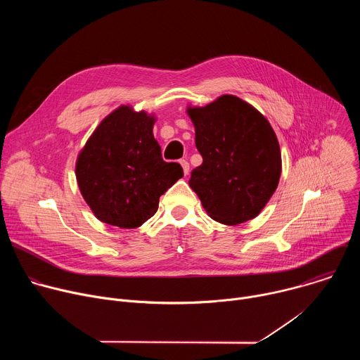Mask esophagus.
<instances>
[{
  "label": "esophagus",
  "mask_w": 360,
  "mask_h": 360,
  "mask_svg": "<svg viewBox=\"0 0 360 360\" xmlns=\"http://www.w3.org/2000/svg\"><path fill=\"white\" fill-rule=\"evenodd\" d=\"M179 164L182 165L184 174H185V175H188V174H189V162H188L186 160H181V161H179Z\"/></svg>",
  "instance_id": "1"
}]
</instances>
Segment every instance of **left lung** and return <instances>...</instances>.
<instances>
[{
	"mask_svg": "<svg viewBox=\"0 0 360 360\" xmlns=\"http://www.w3.org/2000/svg\"><path fill=\"white\" fill-rule=\"evenodd\" d=\"M202 155L189 179L208 215L225 225L258 215L278 188L282 160L268 120L248 102L222 95L202 108H188Z\"/></svg>",
	"mask_w": 360,
	"mask_h": 360,
	"instance_id": "left-lung-1",
	"label": "left lung"
}]
</instances>
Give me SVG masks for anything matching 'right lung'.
Listing matches in <instances>:
<instances>
[{"label": "right lung", "mask_w": 360, "mask_h": 360, "mask_svg": "<svg viewBox=\"0 0 360 360\" xmlns=\"http://www.w3.org/2000/svg\"><path fill=\"white\" fill-rule=\"evenodd\" d=\"M153 122L143 111L120 107L81 150L78 186L99 221L127 229L141 226L158 211L160 196L184 176L178 162L162 160Z\"/></svg>", "instance_id": "1"}]
</instances>
